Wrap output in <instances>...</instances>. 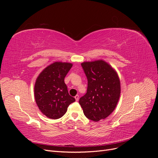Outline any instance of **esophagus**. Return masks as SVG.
<instances>
[{
  "label": "esophagus",
  "mask_w": 158,
  "mask_h": 158,
  "mask_svg": "<svg viewBox=\"0 0 158 158\" xmlns=\"http://www.w3.org/2000/svg\"><path fill=\"white\" fill-rule=\"evenodd\" d=\"M75 99H76V101H78V99H79V95H76V96H75Z\"/></svg>",
  "instance_id": "obj_1"
}]
</instances>
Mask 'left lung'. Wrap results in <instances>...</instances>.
<instances>
[{
  "label": "left lung",
  "instance_id": "obj_1",
  "mask_svg": "<svg viewBox=\"0 0 158 158\" xmlns=\"http://www.w3.org/2000/svg\"><path fill=\"white\" fill-rule=\"evenodd\" d=\"M87 92L79 103L85 116L93 121L106 118L115 109L121 94L120 80L111 65L102 60L84 62Z\"/></svg>",
  "mask_w": 158,
  "mask_h": 158
}]
</instances>
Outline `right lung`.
<instances>
[{"instance_id": "right-lung-1", "label": "right lung", "mask_w": 158, "mask_h": 158, "mask_svg": "<svg viewBox=\"0 0 158 158\" xmlns=\"http://www.w3.org/2000/svg\"><path fill=\"white\" fill-rule=\"evenodd\" d=\"M73 66L69 63L55 62L38 76L34 86L35 102L46 117L57 119L63 117L69 105L75 102L70 96L64 78Z\"/></svg>"}]
</instances>
